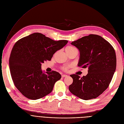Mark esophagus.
I'll list each match as a JSON object with an SVG mask.
<instances>
[{"mask_svg": "<svg viewBox=\"0 0 124 124\" xmlns=\"http://www.w3.org/2000/svg\"><path fill=\"white\" fill-rule=\"evenodd\" d=\"M62 78L67 77H68V75H62Z\"/></svg>", "mask_w": 124, "mask_h": 124, "instance_id": "1", "label": "esophagus"}]
</instances>
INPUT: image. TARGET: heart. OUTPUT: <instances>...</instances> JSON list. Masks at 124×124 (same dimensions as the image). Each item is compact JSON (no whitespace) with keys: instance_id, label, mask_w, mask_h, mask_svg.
<instances>
[{"instance_id":"heart-1","label":"heart","mask_w":124,"mask_h":124,"mask_svg":"<svg viewBox=\"0 0 124 124\" xmlns=\"http://www.w3.org/2000/svg\"><path fill=\"white\" fill-rule=\"evenodd\" d=\"M76 49L75 47L69 46H68L66 47L65 50V52H66L67 53H68L71 52V50H72L73 49ZM68 68H69V67H64L62 68V69L64 70H67Z\"/></svg>"}]
</instances>
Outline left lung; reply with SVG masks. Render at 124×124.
Listing matches in <instances>:
<instances>
[{"instance_id": "8db88e82", "label": "left lung", "mask_w": 124, "mask_h": 124, "mask_svg": "<svg viewBox=\"0 0 124 124\" xmlns=\"http://www.w3.org/2000/svg\"><path fill=\"white\" fill-rule=\"evenodd\" d=\"M79 52L78 65L88 69V74L80 78L71 75L73 83L70 91L84 100L94 99L108 86L116 69V55L111 45L101 36L90 34L71 42Z\"/></svg>"}]
</instances>
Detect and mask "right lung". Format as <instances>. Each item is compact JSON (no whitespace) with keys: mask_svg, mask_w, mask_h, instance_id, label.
<instances>
[{"mask_svg":"<svg viewBox=\"0 0 124 124\" xmlns=\"http://www.w3.org/2000/svg\"><path fill=\"white\" fill-rule=\"evenodd\" d=\"M68 42L67 40L54 41L36 32L15 43L9 57L10 71L14 85L23 96L35 100L52 92L62 76L55 71H43L41 63L50 61Z\"/></svg>","mask_w":124,"mask_h":124,"instance_id":"1","label":"right lung"}]
</instances>
